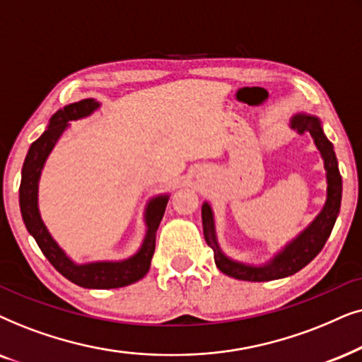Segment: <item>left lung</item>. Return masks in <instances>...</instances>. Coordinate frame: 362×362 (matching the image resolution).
Returning <instances> with one entry per match:
<instances>
[{
	"label": "left lung",
	"mask_w": 362,
	"mask_h": 362,
	"mask_svg": "<svg viewBox=\"0 0 362 362\" xmlns=\"http://www.w3.org/2000/svg\"><path fill=\"white\" fill-rule=\"evenodd\" d=\"M291 127L296 129L300 134L310 132L311 137L315 139L316 147L320 148L322 158H325V168L327 177L326 205L321 214L316 216V220L303 231L295 242L288 245L268 267L253 268L231 262V259L226 258L220 252L218 243H216L215 238L214 215H211L210 205L204 204V206H202V221H204L205 242L214 250L215 264L218 267L220 272L228 274L231 278L243 279V281H272V279H279L295 274L301 268H305L321 252L326 240L329 238L332 226L336 223V218H338L341 209V194H343V180H341L338 160H336L332 144L327 141L325 132H322L320 120L316 117H311V115H295L291 120Z\"/></svg>",
	"instance_id": "8db88e82"
}]
</instances>
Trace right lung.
<instances>
[{
    "label": "right lung",
    "instance_id": "obj_1",
    "mask_svg": "<svg viewBox=\"0 0 362 362\" xmlns=\"http://www.w3.org/2000/svg\"><path fill=\"white\" fill-rule=\"evenodd\" d=\"M98 103L93 99H84L79 103L66 105L64 109L57 110L51 117L49 127L45 134L31 144L28 156L23 163L21 185H19V206L26 228L35 237L40 245L41 252L49 259V263L59 272L62 276L83 288H120L136 283L146 276L151 268V259L156 252V233L163 214H165L167 197H157L148 204L147 209V237L141 252L127 262L120 263H90V264H74L62 253L51 235L47 233L45 223L41 221L37 211V180H40L41 168L45 165L47 156L54 147L57 139L66 131L69 120H77L86 117L98 107Z\"/></svg>",
    "mask_w": 362,
    "mask_h": 362
}]
</instances>
